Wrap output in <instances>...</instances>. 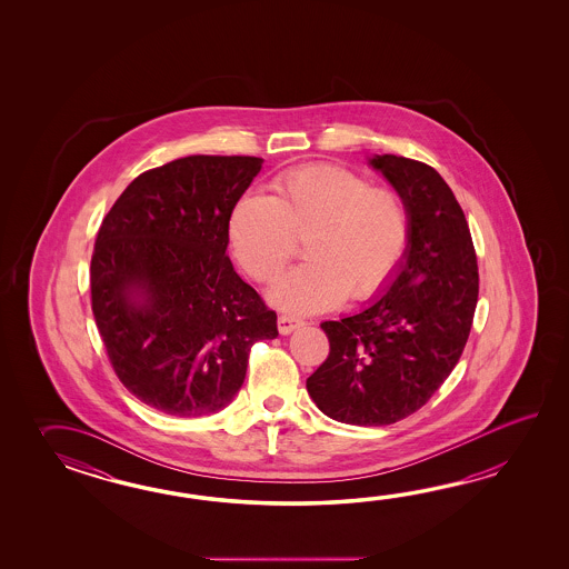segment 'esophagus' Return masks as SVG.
<instances>
[{
	"label": "esophagus",
	"mask_w": 569,
	"mask_h": 569,
	"mask_svg": "<svg viewBox=\"0 0 569 569\" xmlns=\"http://www.w3.org/2000/svg\"><path fill=\"white\" fill-rule=\"evenodd\" d=\"M305 321L295 317V315L282 313L279 315V331L282 336H289L290 331H295L297 327H301Z\"/></svg>",
	"instance_id": "obj_1"
}]
</instances>
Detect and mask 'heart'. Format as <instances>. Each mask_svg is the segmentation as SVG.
<instances>
[{"instance_id": "heart-1", "label": "heart", "mask_w": 569, "mask_h": 569, "mask_svg": "<svg viewBox=\"0 0 569 569\" xmlns=\"http://www.w3.org/2000/svg\"><path fill=\"white\" fill-rule=\"evenodd\" d=\"M231 250L258 282L277 279L305 240V262L270 289L297 313L372 299L397 272L411 240V211L390 187L353 170L309 164L287 170L268 194L243 193L228 221Z\"/></svg>"}]
</instances>
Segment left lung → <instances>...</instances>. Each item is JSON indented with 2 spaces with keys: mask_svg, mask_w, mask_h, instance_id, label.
Instances as JSON below:
<instances>
[{
  "mask_svg": "<svg viewBox=\"0 0 569 569\" xmlns=\"http://www.w3.org/2000/svg\"><path fill=\"white\" fill-rule=\"evenodd\" d=\"M370 164L405 197L411 240L382 297L321 323L329 356L307 390L327 417L380 427L419 411L456 368L472 329L478 262L466 216L436 169L395 154Z\"/></svg>",
  "mask_w": 569,
  "mask_h": 569,
  "instance_id": "left-lung-1",
  "label": "left lung"
}]
</instances>
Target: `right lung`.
<instances>
[{"mask_svg": "<svg viewBox=\"0 0 569 569\" xmlns=\"http://www.w3.org/2000/svg\"><path fill=\"white\" fill-rule=\"evenodd\" d=\"M262 158H179L136 177L97 231L91 309L121 385L174 417L219 411L277 313L226 254L231 207Z\"/></svg>", "mask_w": 569, "mask_h": 569, "instance_id": "obj_1", "label": "right lung"}]
</instances>
